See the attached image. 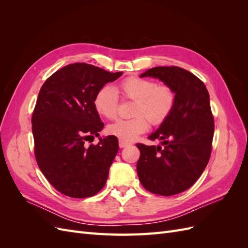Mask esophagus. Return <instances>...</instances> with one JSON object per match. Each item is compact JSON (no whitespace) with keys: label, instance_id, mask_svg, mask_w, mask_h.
<instances>
[{"label":"esophagus","instance_id":"obj_1","mask_svg":"<svg viewBox=\"0 0 248 248\" xmlns=\"http://www.w3.org/2000/svg\"><path fill=\"white\" fill-rule=\"evenodd\" d=\"M129 145H130V142L126 141L124 140H121V139L119 140V146H120V148H124V147H127V146H129Z\"/></svg>","mask_w":248,"mask_h":248}]
</instances>
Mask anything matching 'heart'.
Here are the masks:
<instances>
[{
    "mask_svg": "<svg viewBox=\"0 0 248 248\" xmlns=\"http://www.w3.org/2000/svg\"><path fill=\"white\" fill-rule=\"evenodd\" d=\"M136 102L128 120H118L108 127V131L121 140H131L149 128V122L154 126L162 124L171 114L176 103V94L168 85L132 77L120 82L116 90L103 86L94 97V108L100 116L114 120L118 115L119 97Z\"/></svg>",
    "mask_w": 248,
    "mask_h": 248,
    "instance_id": "obj_1",
    "label": "heart"
}]
</instances>
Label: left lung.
<instances>
[{"instance_id":"8db88e82","label":"left lung","mask_w":248,"mask_h":248,"mask_svg":"<svg viewBox=\"0 0 248 248\" xmlns=\"http://www.w3.org/2000/svg\"><path fill=\"white\" fill-rule=\"evenodd\" d=\"M159 78L176 94L171 114L150 140L160 146L137 144V164L141 185L155 194L170 197L188 189L201 177L210 159L214 118L206 86L191 72L177 66L154 67L140 78Z\"/></svg>"}]
</instances>
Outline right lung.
Here are the masks:
<instances>
[{"mask_svg": "<svg viewBox=\"0 0 248 248\" xmlns=\"http://www.w3.org/2000/svg\"><path fill=\"white\" fill-rule=\"evenodd\" d=\"M121 76L73 63L51 74L40 89L32 115L35 158L47 181L67 197H93L106 185L118 139L85 142L93 141L104 126L94 108L96 93Z\"/></svg>", "mask_w": 248, "mask_h": 248, "instance_id": "right-lung-1", "label": "right lung"}]
</instances>
